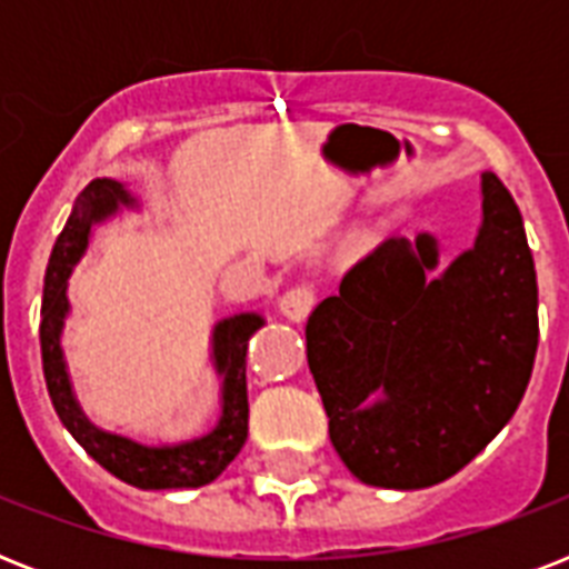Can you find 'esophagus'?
I'll list each match as a JSON object with an SVG mask.
<instances>
[{
  "instance_id": "34e87169",
  "label": "esophagus",
  "mask_w": 569,
  "mask_h": 569,
  "mask_svg": "<svg viewBox=\"0 0 569 569\" xmlns=\"http://www.w3.org/2000/svg\"><path fill=\"white\" fill-rule=\"evenodd\" d=\"M312 303H316V292H312L310 286H295V289H289V292L280 298L277 307H280V312H283L286 319L301 325V321L310 316Z\"/></svg>"
}]
</instances>
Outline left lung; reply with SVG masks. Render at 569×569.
Here are the masks:
<instances>
[{
	"instance_id": "obj_1",
	"label": "left lung",
	"mask_w": 569,
	"mask_h": 569,
	"mask_svg": "<svg viewBox=\"0 0 569 569\" xmlns=\"http://www.w3.org/2000/svg\"><path fill=\"white\" fill-rule=\"evenodd\" d=\"M392 236L307 321V363L351 476L422 490L467 467L520 407L538 355V274L522 214L481 173L472 248Z\"/></svg>"
}]
</instances>
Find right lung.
I'll return each mask as SVG.
<instances>
[{
	"label": "right lung",
	"mask_w": 569,
	"mask_h": 569,
	"mask_svg": "<svg viewBox=\"0 0 569 569\" xmlns=\"http://www.w3.org/2000/svg\"><path fill=\"white\" fill-rule=\"evenodd\" d=\"M123 209H141V200L129 191L127 182L109 180V177L88 182V189L76 197L64 230L52 244L47 277H43V307H40V357H43L49 398L61 425L73 433V440L120 481L138 490H180V487L212 485L248 440L244 355H248V339L266 325L259 312H232L212 325L209 360L221 383V398H218L221 410H218V422L200 437L162 442V446L138 442L132 437L93 425L76 398L64 357V328L70 319L67 280L88 253L93 227L111 221Z\"/></svg>",
	"instance_id": "obj_1"
}]
</instances>
